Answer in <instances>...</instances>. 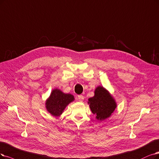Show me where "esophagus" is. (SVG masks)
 I'll use <instances>...</instances> for the list:
<instances>
[{
	"label": "esophagus",
	"mask_w": 159,
	"mask_h": 159,
	"mask_svg": "<svg viewBox=\"0 0 159 159\" xmlns=\"http://www.w3.org/2000/svg\"><path fill=\"white\" fill-rule=\"evenodd\" d=\"M76 99H77V100H79V102H83L84 100V96L83 95H78Z\"/></svg>",
	"instance_id": "1"
}]
</instances>
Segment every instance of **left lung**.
<instances>
[{
    "mask_svg": "<svg viewBox=\"0 0 159 159\" xmlns=\"http://www.w3.org/2000/svg\"><path fill=\"white\" fill-rule=\"evenodd\" d=\"M92 112L96 115V119L103 120L113 113L116 105L109 92L102 86L95 90V95L89 99Z\"/></svg>",
    "mask_w": 159,
    "mask_h": 159,
    "instance_id": "obj_1",
    "label": "left lung"
}]
</instances>
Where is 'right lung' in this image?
<instances>
[{
  "mask_svg": "<svg viewBox=\"0 0 159 159\" xmlns=\"http://www.w3.org/2000/svg\"><path fill=\"white\" fill-rule=\"evenodd\" d=\"M74 100V96L69 93H64L60 90L52 91L50 98L46 102V109L52 115L58 116L62 114L67 105Z\"/></svg>",
  "mask_w": 159,
  "mask_h": 159,
  "instance_id": "1",
  "label": "right lung"
}]
</instances>
